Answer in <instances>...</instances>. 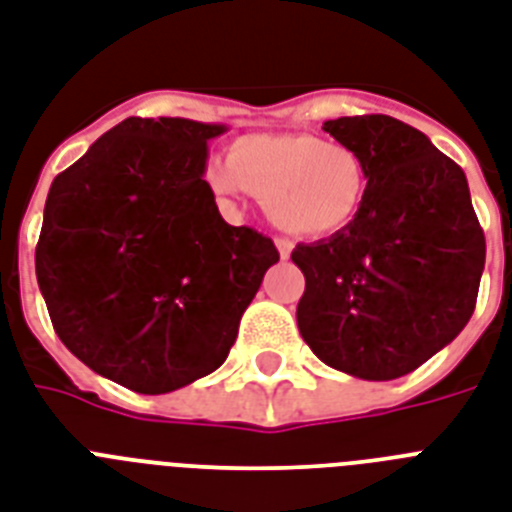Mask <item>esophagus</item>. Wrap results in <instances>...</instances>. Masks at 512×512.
<instances>
[{
    "label": "esophagus",
    "mask_w": 512,
    "mask_h": 512,
    "mask_svg": "<svg viewBox=\"0 0 512 512\" xmlns=\"http://www.w3.org/2000/svg\"><path fill=\"white\" fill-rule=\"evenodd\" d=\"M276 249H278V255H281L286 260V257L292 255L294 244L289 242V239H284V236H278V239H276Z\"/></svg>",
    "instance_id": "esophagus-1"
}]
</instances>
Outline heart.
I'll use <instances>...</instances> for the list:
<instances>
[{"mask_svg": "<svg viewBox=\"0 0 512 512\" xmlns=\"http://www.w3.org/2000/svg\"><path fill=\"white\" fill-rule=\"evenodd\" d=\"M215 197L249 191L273 226L294 236H331L350 226L368 191L355 149L313 134H252L231 144L205 173Z\"/></svg>", "mask_w": 512, "mask_h": 512, "instance_id": "obj_1", "label": "heart"}]
</instances>
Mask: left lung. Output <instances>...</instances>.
<instances>
[{
  "mask_svg": "<svg viewBox=\"0 0 512 512\" xmlns=\"http://www.w3.org/2000/svg\"><path fill=\"white\" fill-rule=\"evenodd\" d=\"M323 131L363 157L368 191L344 231L292 252L305 273L299 334L336 371L392 381L471 321L484 231L463 168L418 128L355 115L326 120Z\"/></svg>",
  "mask_w": 512,
  "mask_h": 512,
  "instance_id": "obj_1",
  "label": "left lung"
}]
</instances>
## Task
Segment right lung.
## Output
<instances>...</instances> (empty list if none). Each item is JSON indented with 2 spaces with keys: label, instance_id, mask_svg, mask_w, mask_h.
<instances>
[{
  "label": "right lung",
  "instance_id": "obj_1",
  "mask_svg": "<svg viewBox=\"0 0 512 512\" xmlns=\"http://www.w3.org/2000/svg\"><path fill=\"white\" fill-rule=\"evenodd\" d=\"M223 123L126 118L49 186L36 278L49 318L94 373L176 392L223 365L278 263L268 236L220 218L207 141Z\"/></svg>",
  "mask_w": 512,
  "mask_h": 512
}]
</instances>
